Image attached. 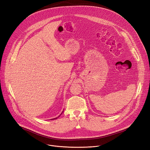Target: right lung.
<instances>
[{
	"mask_svg": "<svg viewBox=\"0 0 150 150\" xmlns=\"http://www.w3.org/2000/svg\"><path fill=\"white\" fill-rule=\"evenodd\" d=\"M61 114H62V113H61ZM60 115H59V116H60ZM59 116H58V117H59ZM56 118H54V119H56Z\"/></svg>",
	"mask_w": 150,
	"mask_h": 150,
	"instance_id": "1",
	"label": "right lung"
}]
</instances>
